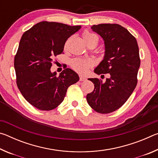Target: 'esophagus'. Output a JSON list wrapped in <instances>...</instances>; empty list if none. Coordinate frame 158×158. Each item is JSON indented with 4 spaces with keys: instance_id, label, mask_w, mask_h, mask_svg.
I'll return each instance as SVG.
<instances>
[{
    "instance_id": "obj_1",
    "label": "esophagus",
    "mask_w": 158,
    "mask_h": 158,
    "mask_svg": "<svg viewBox=\"0 0 158 158\" xmlns=\"http://www.w3.org/2000/svg\"><path fill=\"white\" fill-rule=\"evenodd\" d=\"M85 80H86V79H85V77H83V76H80V77H79V81H85Z\"/></svg>"
}]
</instances>
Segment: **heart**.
<instances>
[{
    "mask_svg": "<svg viewBox=\"0 0 158 158\" xmlns=\"http://www.w3.org/2000/svg\"><path fill=\"white\" fill-rule=\"evenodd\" d=\"M83 37L86 42L88 45L91 43H96L98 42V37L95 34L91 33L89 31H85L83 33ZM92 61L89 59H85V58H77L72 60L70 62V66L74 71L77 72L80 74L85 73L89 70V69L92 66Z\"/></svg>",
    "mask_w": 158,
    "mask_h": 158,
    "instance_id": "obj_1",
    "label": "heart"
}]
</instances>
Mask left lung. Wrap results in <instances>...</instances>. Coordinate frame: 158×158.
Returning <instances> with one entry per match:
<instances>
[{
	"mask_svg": "<svg viewBox=\"0 0 158 158\" xmlns=\"http://www.w3.org/2000/svg\"><path fill=\"white\" fill-rule=\"evenodd\" d=\"M91 28L105 44V57L94 72L99 75L109 73V78L105 83L98 78L89 79L95 88L86 100L95 111L109 114L124 105L137 84L139 47L135 37L117 23H101Z\"/></svg>",
	"mask_w": 158,
	"mask_h": 158,
	"instance_id": "1",
	"label": "left lung"
}]
</instances>
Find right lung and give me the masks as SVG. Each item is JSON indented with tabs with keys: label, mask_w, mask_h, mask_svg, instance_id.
I'll return each instance as SVG.
<instances>
[{
	"label": "right lung",
	"mask_w": 158,
	"mask_h": 158,
	"mask_svg": "<svg viewBox=\"0 0 158 158\" xmlns=\"http://www.w3.org/2000/svg\"><path fill=\"white\" fill-rule=\"evenodd\" d=\"M80 28L81 26L42 21L21 37L14 60L17 85L26 100L40 110L56 108L69 85L79 80L69 68L58 77L50 69L53 58L63 53L67 40Z\"/></svg>",
	"instance_id": "obj_1"
}]
</instances>
